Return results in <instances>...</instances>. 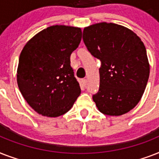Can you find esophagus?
<instances>
[{"label":"esophagus","mask_w":159,"mask_h":159,"mask_svg":"<svg viewBox=\"0 0 159 159\" xmlns=\"http://www.w3.org/2000/svg\"><path fill=\"white\" fill-rule=\"evenodd\" d=\"M82 85L84 86V87H87V79H82Z\"/></svg>","instance_id":"1"}]
</instances>
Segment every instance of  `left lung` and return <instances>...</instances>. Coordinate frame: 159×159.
<instances>
[{
  "label": "left lung",
  "instance_id": "left-lung-1",
  "mask_svg": "<svg viewBox=\"0 0 159 159\" xmlns=\"http://www.w3.org/2000/svg\"><path fill=\"white\" fill-rule=\"evenodd\" d=\"M83 42L102 62L100 87L93 101L106 116L127 113L140 101L149 77L145 46L134 32L117 24L102 22L85 27Z\"/></svg>",
  "mask_w": 159,
  "mask_h": 159
}]
</instances>
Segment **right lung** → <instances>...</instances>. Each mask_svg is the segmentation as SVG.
Returning <instances> with one entry per match:
<instances>
[{
	"mask_svg": "<svg viewBox=\"0 0 159 159\" xmlns=\"http://www.w3.org/2000/svg\"><path fill=\"white\" fill-rule=\"evenodd\" d=\"M81 39V28L53 25L36 34L21 51L17 84L27 103L39 115H64L81 94L70 65V56Z\"/></svg>",
	"mask_w": 159,
	"mask_h": 159,
	"instance_id": "add662e5",
	"label": "right lung"
}]
</instances>
